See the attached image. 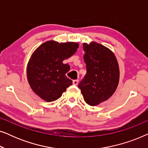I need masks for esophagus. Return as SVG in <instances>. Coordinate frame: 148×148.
Segmentation results:
<instances>
[{"instance_id":"1","label":"esophagus","mask_w":148,"mask_h":148,"mask_svg":"<svg viewBox=\"0 0 148 148\" xmlns=\"http://www.w3.org/2000/svg\"><path fill=\"white\" fill-rule=\"evenodd\" d=\"M78 82H79V80L78 79L73 80V84L75 85V86H77V85L78 84Z\"/></svg>"}]
</instances>
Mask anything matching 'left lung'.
Listing matches in <instances>:
<instances>
[{
	"label": "left lung",
	"mask_w": 148,
	"mask_h": 148,
	"mask_svg": "<svg viewBox=\"0 0 148 148\" xmlns=\"http://www.w3.org/2000/svg\"><path fill=\"white\" fill-rule=\"evenodd\" d=\"M87 73L79 84L84 100L96 106L112 96L119 82V67L114 53L97 42L84 43Z\"/></svg>",
	"instance_id": "obj_1"
}]
</instances>
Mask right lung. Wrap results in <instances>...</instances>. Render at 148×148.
<instances>
[{
	"label": "right lung",
	"instance_id": "right-lung-1",
	"mask_svg": "<svg viewBox=\"0 0 148 148\" xmlns=\"http://www.w3.org/2000/svg\"><path fill=\"white\" fill-rule=\"evenodd\" d=\"M78 47L77 42L60 44L50 40L32 54L27 66V80L34 92L42 100L55 101L71 86L72 80L66 76L70 66L62 61L73 55Z\"/></svg>",
	"mask_w": 148,
	"mask_h": 148
}]
</instances>
